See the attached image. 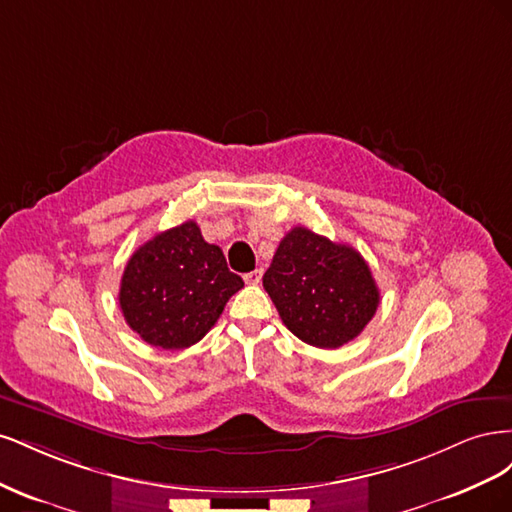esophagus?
Masks as SVG:
<instances>
[{
	"label": "esophagus",
	"mask_w": 512,
	"mask_h": 512,
	"mask_svg": "<svg viewBox=\"0 0 512 512\" xmlns=\"http://www.w3.org/2000/svg\"><path fill=\"white\" fill-rule=\"evenodd\" d=\"M243 280H245V284L256 286V284H260V280H262V271H260V269H256V271L245 273V275H243Z\"/></svg>",
	"instance_id": "obj_1"
}]
</instances>
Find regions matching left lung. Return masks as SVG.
<instances>
[{
  "label": "left lung",
  "mask_w": 512,
  "mask_h": 512,
  "mask_svg": "<svg viewBox=\"0 0 512 512\" xmlns=\"http://www.w3.org/2000/svg\"><path fill=\"white\" fill-rule=\"evenodd\" d=\"M262 286L301 342L339 348L374 318L380 290L365 258L344 243L294 226L282 239Z\"/></svg>",
  "instance_id": "obj_1"
}]
</instances>
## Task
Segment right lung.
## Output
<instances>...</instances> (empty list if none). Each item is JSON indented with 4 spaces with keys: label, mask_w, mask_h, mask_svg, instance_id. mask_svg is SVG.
I'll return each mask as SVG.
<instances>
[{
    "label": "right lung",
    "mask_w": 512,
    "mask_h": 512,
    "mask_svg": "<svg viewBox=\"0 0 512 512\" xmlns=\"http://www.w3.org/2000/svg\"><path fill=\"white\" fill-rule=\"evenodd\" d=\"M243 288L230 273L218 245L200 235L196 222H183L138 247L119 286V307L143 342L181 350L203 339Z\"/></svg>",
    "instance_id": "obj_1"
}]
</instances>
